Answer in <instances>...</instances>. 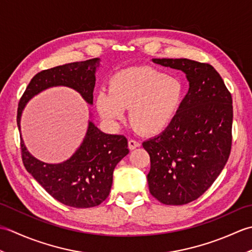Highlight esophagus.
Returning <instances> with one entry per match:
<instances>
[{
  "label": "esophagus",
  "mask_w": 252,
  "mask_h": 252,
  "mask_svg": "<svg viewBox=\"0 0 252 252\" xmlns=\"http://www.w3.org/2000/svg\"><path fill=\"white\" fill-rule=\"evenodd\" d=\"M127 145H129V148L131 149V151H133V149H135L136 147L140 146L141 144L138 143L137 141H135V140H132V138H130V140H129V143H127Z\"/></svg>",
  "instance_id": "34e87169"
}]
</instances>
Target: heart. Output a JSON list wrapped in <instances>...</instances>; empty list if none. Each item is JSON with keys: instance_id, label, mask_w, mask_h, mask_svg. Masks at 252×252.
<instances>
[{"instance_id": "obj_1", "label": "heart", "mask_w": 252, "mask_h": 252, "mask_svg": "<svg viewBox=\"0 0 252 252\" xmlns=\"http://www.w3.org/2000/svg\"><path fill=\"white\" fill-rule=\"evenodd\" d=\"M184 85L178 77L152 67L123 69L114 74L110 90L101 89L95 97L96 108L109 122L119 121L130 108V122L143 134L164 130L178 115Z\"/></svg>"}]
</instances>
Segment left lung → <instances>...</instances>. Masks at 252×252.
<instances>
[{"mask_svg": "<svg viewBox=\"0 0 252 252\" xmlns=\"http://www.w3.org/2000/svg\"><path fill=\"white\" fill-rule=\"evenodd\" d=\"M153 62L184 71L189 90L167 129L143 143L151 157L149 191L163 205H186L212 185L231 154L232 95L207 63L187 58Z\"/></svg>", "mask_w": 252, "mask_h": 252, "instance_id": "left-lung-1", "label": "left lung"}]
</instances>
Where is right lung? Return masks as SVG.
Listing matches in <instances>:
<instances>
[{
	"instance_id": "obj_1",
	"label": "right lung",
	"mask_w": 252,
	"mask_h": 252,
	"mask_svg": "<svg viewBox=\"0 0 252 252\" xmlns=\"http://www.w3.org/2000/svg\"><path fill=\"white\" fill-rule=\"evenodd\" d=\"M99 58L76 62L42 70L31 79L17 109V126L26 104L41 91L63 85L82 95L93 104L95 69ZM21 159L26 170L56 200L73 208H92L100 205L109 195L112 173L120 160L129 154L125 135L101 132L89 122V129L81 146L71 158L62 163H45L31 156L20 140Z\"/></svg>"
}]
</instances>
